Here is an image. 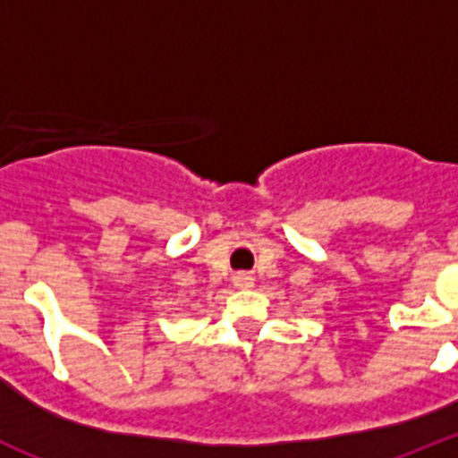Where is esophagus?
I'll return each mask as SVG.
<instances>
[{
    "instance_id": "34e87169",
    "label": "esophagus",
    "mask_w": 458,
    "mask_h": 458,
    "mask_svg": "<svg viewBox=\"0 0 458 458\" xmlns=\"http://www.w3.org/2000/svg\"><path fill=\"white\" fill-rule=\"evenodd\" d=\"M233 284H236L238 289H250V286L254 284V277L250 273H236L233 275Z\"/></svg>"
}]
</instances>
